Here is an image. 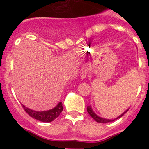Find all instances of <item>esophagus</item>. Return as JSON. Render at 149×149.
I'll return each mask as SVG.
<instances>
[{"label": "esophagus", "mask_w": 149, "mask_h": 149, "mask_svg": "<svg viewBox=\"0 0 149 149\" xmlns=\"http://www.w3.org/2000/svg\"><path fill=\"white\" fill-rule=\"evenodd\" d=\"M88 74V67L87 66H84L81 69V79H84L86 78V76H87Z\"/></svg>", "instance_id": "obj_1"}]
</instances>
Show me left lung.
Instances as JSON below:
<instances>
[{"label":"left lung","instance_id":"8db88e82","mask_svg":"<svg viewBox=\"0 0 149 149\" xmlns=\"http://www.w3.org/2000/svg\"><path fill=\"white\" fill-rule=\"evenodd\" d=\"M129 110V108L127 109V110H126L123 113L121 114L120 116H119L117 117V118H116L115 119H104V118H101V117L98 116V115H96L95 113L94 112H93V110H92V107H91V106H88L87 107V112L89 114V115L91 116V117L93 118V119H95V120L97 122H99V123H107V122H113V121L116 120V119H119V118H120V117H122V116L124 115V114L125 113H127V110Z\"/></svg>","mask_w":149,"mask_h":149}]
</instances>
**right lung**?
<instances>
[{"label": "right lung", "instance_id": "1", "mask_svg": "<svg viewBox=\"0 0 149 149\" xmlns=\"http://www.w3.org/2000/svg\"><path fill=\"white\" fill-rule=\"evenodd\" d=\"M22 105L23 107L24 110H25L26 113L30 116L42 122H50L54 121L60 116V114L61 113V112L63 110V106L62 102H60L55 107H54L51 110L40 112L30 110V109L27 108V107H25L24 105Z\"/></svg>", "mask_w": 149, "mask_h": 149}]
</instances>
